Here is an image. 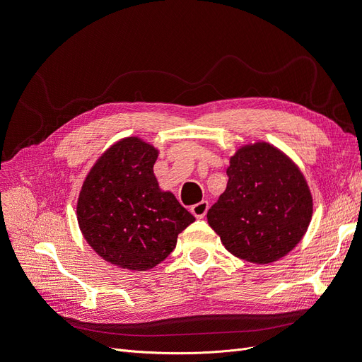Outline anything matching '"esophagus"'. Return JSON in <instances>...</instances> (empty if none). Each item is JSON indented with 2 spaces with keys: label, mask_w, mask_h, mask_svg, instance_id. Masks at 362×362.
<instances>
[{
  "label": "esophagus",
  "mask_w": 362,
  "mask_h": 362,
  "mask_svg": "<svg viewBox=\"0 0 362 362\" xmlns=\"http://www.w3.org/2000/svg\"><path fill=\"white\" fill-rule=\"evenodd\" d=\"M190 211H192V214H193L196 218H204L205 214H206V211H208V202H206V201H201V202H198V204L192 205Z\"/></svg>",
  "instance_id": "34e87169"
}]
</instances>
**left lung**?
Here are the masks:
<instances>
[{
	"instance_id": "left-lung-1",
	"label": "left lung",
	"mask_w": 362,
	"mask_h": 362,
	"mask_svg": "<svg viewBox=\"0 0 362 362\" xmlns=\"http://www.w3.org/2000/svg\"><path fill=\"white\" fill-rule=\"evenodd\" d=\"M226 175L208 225L238 258L269 264L286 257L313 217V196L298 164L267 141H255L235 151Z\"/></svg>"
}]
</instances>
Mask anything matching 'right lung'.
Listing matches in <instances>:
<instances>
[{
	"label": "right lung",
	"mask_w": 362,
	"mask_h": 362,
	"mask_svg": "<svg viewBox=\"0 0 362 362\" xmlns=\"http://www.w3.org/2000/svg\"><path fill=\"white\" fill-rule=\"evenodd\" d=\"M158 149L125 137L95 161L76 201V221L86 242L110 264L145 272L177 246L194 217L163 192L154 175Z\"/></svg>",
	"instance_id": "obj_1"
}]
</instances>
